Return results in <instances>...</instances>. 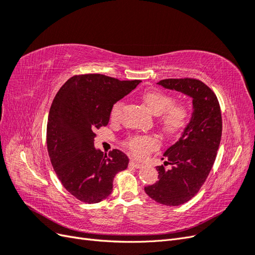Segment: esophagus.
Masks as SVG:
<instances>
[{
  "label": "esophagus",
  "instance_id": "34e87169",
  "mask_svg": "<svg viewBox=\"0 0 255 255\" xmlns=\"http://www.w3.org/2000/svg\"><path fill=\"white\" fill-rule=\"evenodd\" d=\"M129 165L132 166V167H135V168H137V169H139V168H141V167H142V164L138 163V161H136V160H134V159H132V160L129 161Z\"/></svg>",
  "mask_w": 255,
  "mask_h": 255
}]
</instances>
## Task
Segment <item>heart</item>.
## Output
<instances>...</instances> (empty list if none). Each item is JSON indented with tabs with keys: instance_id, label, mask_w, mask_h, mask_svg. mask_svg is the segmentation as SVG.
Segmentation results:
<instances>
[{
	"instance_id": "1",
	"label": "heart",
	"mask_w": 255,
	"mask_h": 255,
	"mask_svg": "<svg viewBox=\"0 0 255 255\" xmlns=\"http://www.w3.org/2000/svg\"><path fill=\"white\" fill-rule=\"evenodd\" d=\"M142 101L146 107L156 116L163 128L169 134L179 133L188 125L190 110L185 103H174V98L158 89H151L142 95ZM125 103L122 100L116 102L111 110V118L117 119ZM159 146L157 137L152 135H137L127 141V148L134 156L143 158Z\"/></svg>"
}]
</instances>
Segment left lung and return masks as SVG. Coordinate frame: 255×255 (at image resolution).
Here are the masks:
<instances>
[{
	"instance_id": "1",
	"label": "left lung",
	"mask_w": 255,
	"mask_h": 255,
	"mask_svg": "<svg viewBox=\"0 0 255 255\" xmlns=\"http://www.w3.org/2000/svg\"><path fill=\"white\" fill-rule=\"evenodd\" d=\"M158 84L191 97L194 105L191 119L180 139L164 153L167 159L164 164L172 168L158 166V181L144 187L154 201L177 206L198 194L212 170L221 140V111L214 91L200 80L166 79Z\"/></svg>"
}]
</instances>
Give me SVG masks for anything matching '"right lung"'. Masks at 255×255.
<instances>
[{"label": "right lung", "mask_w": 255, "mask_h": 255, "mask_svg": "<svg viewBox=\"0 0 255 255\" xmlns=\"http://www.w3.org/2000/svg\"><path fill=\"white\" fill-rule=\"evenodd\" d=\"M139 80L120 81L104 74L69 79L54 98L47 125L51 164L63 186L84 203H98L113 190L114 177L126 170L128 157L114 149L96 150L95 130L109 125L113 105Z\"/></svg>", "instance_id": "right-lung-1"}]
</instances>
